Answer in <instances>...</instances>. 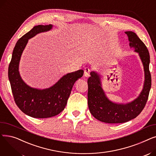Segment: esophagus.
I'll return each instance as SVG.
<instances>
[{"mask_svg":"<svg viewBox=\"0 0 156 156\" xmlns=\"http://www.w3.org/2000/svg\"><path fill=\"white\" fill-rule=\"evenodd\" d=\"M90 69L88 68H85L84 69V75L86 77H88L90 76Z\"/></svg>","mask_w":156,"mask_h":156,"instance_id":"obj_1","label":"esophagus"}]
</instances>
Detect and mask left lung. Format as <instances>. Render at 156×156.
<instances>
[{
    "label": "left lung",
    "instance_id": "1",
    "mask_svg": "<svg viewBox=\"0 0 156 156\" xmlns=\"http://www.w3.org/2000/svg\"><path fill=\"white\" fill-rule=\"evenodd\" d=\"M129 47L134 48L144 66L145 80L142 92L133 101L118 104L110 101L102 87L101 76L95 71L90 73L88 79V105L92 116L107 123H122L138 116L144 109L148 99L151 87V75L149 71L150 55L148 49L135 33L126 31Z\"/></svg>",
    "mask_w": 156,
    "mask_h": 156
}]
</instances>
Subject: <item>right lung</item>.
Instances as JSON below:
<instances>
[{
  "label": "right lung",
  "instance_id": "obj_1",
  "mask_svg": "<svg viewBox=\"0 0 156 156\" xmlns=\"http://www.w3.org/2000/svg\"><path fill=\"white\" fill-rule=\"evenodd\" d=\"M52 27V24L35 26L20 38L14 48L8 69V77L16 105L24 114L35 118H51L62 112L75 81L82 77L84 73L80 69L68 73L54 85L45 89L31 87L23 80L19 65L28 40L40 33L51 30Z\"/></svg>",
  "mask_w": 156,
  "mask_h": 156
}]
</instances>
